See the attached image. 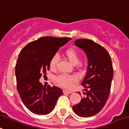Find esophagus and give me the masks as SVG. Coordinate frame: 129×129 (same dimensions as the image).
<instances>
[{
    "instance_id": "34e87169",
    "label": "esophagus",
    "mask_w": 129,
    "mask_h": 129,
    "mask_svg": "<svg viewBox=\"0 0 129 129\" xmlns=\"http://www.w3.org/2000/svg\"><path fill=\"white\" fill-rule=\"evenodd\" d=\"M63 93L71 94V93H72V91H68V90H66V89H64L63 90Z\"/></svg>"
}]
</instances>
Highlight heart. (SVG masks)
I'll return each mask as SVG.
<instances>
[{
  "label": "heart",
  "mask_w": 129,
  "mask_h": 129,
  "mask_svg": "<svg viewBox=\"0 0 129 129\" xmlns=\"http://www.w3.org/2000/svg\"><path fill=\"white\" fill-rule=\"evenodd\" d=\"M65 56L72 64L77 65L79 62V53L74 48H69L64 52ZM59 61V56L55 54L52 57L50 61V66L52 70H55L57 68ZM55 81L61 86L65 88H70L74 83L77 81V77L75 75L61 74L55 77Z\"/></svg>",
  "instance_id": "b5f03b06"
}]
</instances>
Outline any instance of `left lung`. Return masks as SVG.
<instances>
[{"mask_svg":"<svg viewBox=\"0 0 129 129\" xmlns=\"http://www.w3.org/2000/svg\"><path fill=\"white\" fill-rule=\"evenodd\" d=\"M74 43L85 52L88 66L81 83L86 92L73 110L79 117H92L101 111L108 99L113 77L111 59L103 47L91 40L78 39Z\"/></svg>","mask_w":129,"mask_h":129,"instance_id":"obj_1","label":"left lung"}]
</instances>
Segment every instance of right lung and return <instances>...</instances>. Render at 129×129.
<instances>
[{
  "instance_id": "obj_1",
  "label": "right lung",
  "mask_w": 129,
  "mask_h": 129,
  "mask_svg": "<svg viewBox=\"0 0 129 129\" xmlns=\"http://www.w3.org/2000/svg\"><path fill=\"white\" fill-rule=\"evenodd\" d=\"M70 38L45 36L31 42L21 50L15 67L17 91L26 108L37 115H47L54 109L62 89L43 86L39 79L50 70V61Z\"/></svg>"
}]
</instances>
